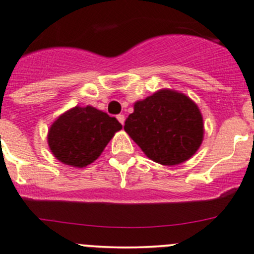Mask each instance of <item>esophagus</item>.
<instances>
[{
    "instance_id": "1",
    "label": "esophagus",
    "mask_w": 254,
    "mask_h": 254,
    "mask_svg": "<svg viewBox=\"0 0 254 254\" xmlns=\"http://www.w3.org/2000/svg\"><path fill=\"white\" fill-rule=\"evenodd\" d=\"M117 119L119 120L120 124L124 125V122H125V117H124V115H123V114H119V115H118V117H117Z\"/></svg>"
}]
</instances>
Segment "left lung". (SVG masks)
<instances>
[{
	"label": "left lung",
	"mask_w": 254,
	"mask_h": 254,
	"mask_svg": "<svg viewBox=\"0 0 254 254\" xmlns=\"http://www.w3.org/2000/svg\"><path fill=\"white\" fill-rule=\"evenodd\" d=\"M124 130L150 160L163 166L188 161L204 139V122L195 102L162 88L134 103Z\"/></svg>",
	"instance_id": "left-lung-1"
}]
</instances>
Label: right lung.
Returning a JSON list of instances; mask_svg holds the SVG:
<instances>
[{"instance_id": "obj_1", "label": "right lung", "mask_w": 254, "mask_h": 254, "mask_svg": "<svg viewBox=\"0 0 254 254\" xmlns=\"http://www.w3.org/2000/svg\"><path fill=\"white\" fill-rule=\"evenodd\" d=\"M122 124L94 107L76 106L50 125L48 145L56 160L71 167L83 168L102 155Z\"/></svg>"}]
</instances>
